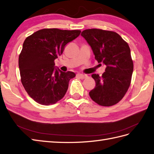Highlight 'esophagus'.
<instances>
[{"instance_id":"obj_1","label":"esophagus","mask_w":154,"mask_h":154,"mask_svg":"<svg viewBox=\"0 0 154 154\" xmlns=\"http://www.w3.org/2000/svg\"><path fill=\"white\" fill-rule=\"evenodd\" d=\"M77 77L80 78V79H84V78H85L86 77V75H84V74H77Z\"/></svg>"}]
</instances>
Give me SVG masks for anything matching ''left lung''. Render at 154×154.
Returning a JSON list of instances; mask_svg holds the SVG:
<instances>
[{"label":"left lung","instance_id":"left-lung-1","mask_svg":"<svg viewBox=\"0 0 154 154\" xmlns=\"http://www.w3.org/2000/svg\"><path fill=\"white\" fill-rule=\"evenodd\" d=\"M81 35L91 47L99 63L106 65L102 76L93 74L95 87L89 93L100 106H110L120 101L128 90L133 61L128 44L117 32L99 29H86Z\"/></svg>","mask_w":154,"mask_h":154}]
</instances>
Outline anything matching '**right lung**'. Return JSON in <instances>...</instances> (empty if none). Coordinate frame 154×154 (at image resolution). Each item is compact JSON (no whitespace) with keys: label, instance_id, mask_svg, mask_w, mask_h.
<instances>
[{"label":"right lung","instance_id":"add662e5","mask_svg":"<svg viewBox=\"0 0 154 154\" xmlns=\"http://www.w3.org/2000/svg\"><path fill=\"white\" fill-rule=\"evenodd\" d=\"M80 30L43 29L27 36L19 56L21 81L31 98L42 105L55 104L63 98L69 80L76 74L55 68V59L66 45L80 35Z\"/></svg>","mask_w":154,"mask_h":154}]
</instances>
